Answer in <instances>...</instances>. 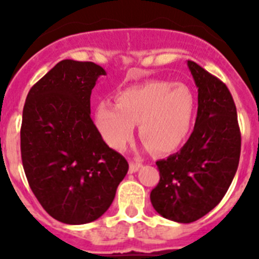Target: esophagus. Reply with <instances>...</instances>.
<instances>
[{
	"label": "esophagus",
	"instance_id": "1",
	"mask_svg": "<svg viewBox=\"0 0 259 259\" xmlns=\"http://www.w3.org/2000/svg\"><path fill=\"white\" fill-rule=\"evenodd\" d=\"M141 166H143V164L140 163V162H130V172L131 174H134V172H136V171H139L141 168Z\"/></svg>",
	"mask_w": 259,
	"mask_h": 259
}]
</instances>
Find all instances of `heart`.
<instances>
[{"instance_id":"1","label":"heart","mask_w":259,"mask_h":259,"mask_svg":"<svg viewBox=\"0 0 259 259\" xmlns=\"http://www.w3.org/2000/svg\"><path fill=\"white\" fill-rule=\"evenodd\" d=\"M196 100L184 84L153 80L127 88L116 104L102 101L95 111V123L105 143L122 150L131 143L136 123L145 149L166 154L184 143L193 122Z\"/></svg>"}]
</instances>
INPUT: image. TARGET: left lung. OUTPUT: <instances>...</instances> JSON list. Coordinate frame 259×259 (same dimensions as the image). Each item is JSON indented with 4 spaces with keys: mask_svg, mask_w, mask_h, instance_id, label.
I'll use <instances>...</instances> for the list:
<instances>
[{
    "mask_svg": "<svg viewBox=\"0 0 259 259\" xmlns=\"http://www.w3.org/2000/svg\"><path fill=\"white\" fill-rule=\"evenodd\" d=\"M198 88L197 118L182 149L157 161L161 179L150 193L159 215L191 223L211 211L237 171L241 136L236 106L226 84L194 62H187Z\"/></svg>",
    "mask_w": 259,
    "mask_h": 259,
    "instance_id": "left-lung-1",
    "label": "left lung"
}]
</instances>
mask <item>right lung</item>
Wrapping results in <instances>:
<instances>
[{
  "label": "right lung",
  "mask_w": 259,
  "mask_h": 259,
  "mask_svg": "<svg viewBox=\"0 0 259 259\" xmlns=\"http://www.w3.org/2000/svg\"><path fill=\"white\" fill-rule=\"evenodd\" d=\"M102 75L93 62L63 59L32 87L23 109V168L41 206L62 223L100 218L128 171L91 119V95Z\"/></svg>",
  "instance_id": "add662e5"
}]
</instances>
